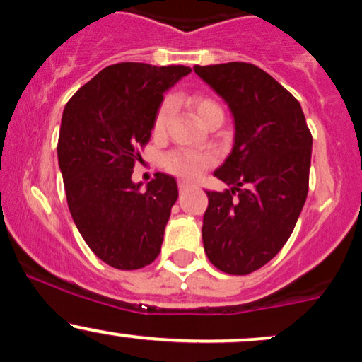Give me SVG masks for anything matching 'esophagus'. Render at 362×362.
Segmentation results:
<instances>
[{"mask_svg": "<svg viewBox=\"0 0 362 362\" xmlns=\"http://www.w3.org/2000/svg\"><path fill=\"white\" fill-rule=\"evenodd\" d=\"M190 187H192V184H189V182H185V180L178 182V190H180V192H187Z\"/></svg>", "mask_w": 362, "mask_h": 362, "instance_id": "34e87169", "label": "esophagus"}]
</instances>
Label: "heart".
Segmentation results:
<instances>
[{
    "instance_id": "b5f03b06",
    "label": "heart",
    "mask_w": 362,
    "mask_h": 362,
    "mask_svg": "<svg viewBox=\"0 0 362 362\" xmlns=\"http://www.w3.org/2000/svg\"><path fill=\"white\" fill-rule=\"evenodd\" d=\"M189 103L202 122H207L216 114H223V109L219 107V103L214 102L213 98L204 97V95H192ZM172 110L173 102L170 98L158 107L155 120H153V131H155V134H161L165 131L170 115H172ZM213 163L214 155H211V153L190 151V149H173L163 160L165 168L170 173H175V175L185 178H195L197 175H201L202 170L211 167Z\"/></svg>"
}]
</instances>
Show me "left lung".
Returning <instances> with one entry per match:
<instances>
[{
  "instance_id": "8db88e82",
  "label": "left lung",
  "mask_w": 362,
  "mask_h": 362,
  "mask_svg": "<svg viewBox=\"0 0 362 362\" xmlns=\"http://www.w3.org/2000/svg\"><path fill=\"white\" fill-rule=\"evenodd\" d=\"M228 102L235 146L214 175L230 189L206 192L202 219L207 259L219 271H259L284 247L305 206L311 132L300 102L250 62L194 66Z\"/></svg>"
}]
</instances>
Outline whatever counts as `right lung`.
I'll return each mask as SVG.
<instances>
[{"label": "right lung", "mask_w": 362, "mask_h": 362, "mask_svg": "<svg viewBox=\"0 0 362 362\" xmlns=\"http://www.w3.org/2000/svg\"><path fill=\"white\" fill-rule=\"evenodd\" d=\"M189 73L187 66L117 62L83 85L62 112L57 160L69 213L110 267L136 271L160 255L177 182L158 172L141 192L131 175L163 93Z\"/></svg>", "instance_id": "right-lung-1"}]
</instances>
